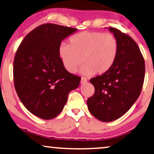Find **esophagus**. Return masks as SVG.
I'll list each match as a JSON object with an SVG mask.
<instances>
[{
	"mask_svg": "<svg viewBox=\"0 0 154 154\" xmlns=\"http://www.w3.org/2000/svg\"><path fill=\"white\" fill-rule=\"evenodd\" d=\"M86 82H87V79H85V78H82L81 80V84H85Z\"/></svg>",
	"mask_w": 154,
	"mask_h": 154,
	"instance_id": "34e87169",
	"label": "esophagus"
}]
</instances>
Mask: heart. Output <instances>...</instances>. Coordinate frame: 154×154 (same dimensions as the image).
I'll list each match as a JSON object with an SVG mask.
<instances>
[{"label": "heart", "instance_id": "b5f03b06", "mask_svg": "<svg viewBox=\"0 0 154 154\" xmlns=\"http://www.w3.org/2000/svg\"><path fill=\"white\" fill-rule=\"evenodd\" d=\"M59 57L63 66L70 73L81 69L82 74L100 75L108 72L114 64L119 53V43L114 35L98 31H84L73 35L69 45L62 44Z\"/></svg>", "mask_w": 154, "mask_h": 154}]
</instances>
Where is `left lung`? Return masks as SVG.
<instances>
[{"instance_id":"1","label":"left lung","mask_w":154,"mask_h":154,"mask_svg":"<svg viewBox=\"0 0 154 154\" xmlns=\"http://www.w3.org/2000/svg\"><path fill=\"white\" fill-rule=\"evenodd\" d=\"M109 30L119 43L116 60L108 72L90 80L94 93L87 101L90 113L103 122L115 121L131 108L142 91L145 74L137 44L119 29Z\"/></svg>"}]
</instances>
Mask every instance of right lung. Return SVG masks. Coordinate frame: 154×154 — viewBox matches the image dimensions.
I'll use <instances>...</instances> for the list:
<instances>
[{
	"label": "right lung",
	"mask_w": 154,
	"mask_h": 154,
	"mask_svg": "<svg viewBox=\"0 0 154 154\" xmlns=\"http://www.w3.org/2000/svg\"><path fill=\"white\" fill-rule=\"evenodd\" d=\"M76 29L53 24H42L28 33L14 60V88L24 106L40 119L59 115L71 90L81 78L63 66L58 50L61 42Z\"/></svg>",
	"instance_id": "1"
}]
</instances>
